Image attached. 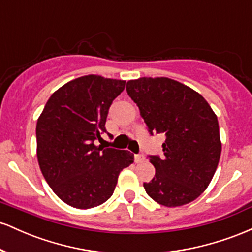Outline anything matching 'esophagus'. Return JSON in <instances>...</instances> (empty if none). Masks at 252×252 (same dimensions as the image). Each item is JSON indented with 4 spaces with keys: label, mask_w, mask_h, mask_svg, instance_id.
Masks as SVG:
<instances>
[{
    "label": "esophagus",
    "mask_w": 252,
    "mask_h": 252,
    "mask_svg": "<svg viewBox=\"0 0 252 252\" xmlns=\"http://www.w3.org/2000/svg\"><path fill=\"white\" fill-rule=\"evenodd\" d=\"M144 161V156L142 154H135V162L140 163Z\"/></svg>",
    "instance_id": "34e87169"
}]
</instances>
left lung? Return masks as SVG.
<instances>
[{
  "label": "left lung",
  "mask_w": 252,
  "mask_h": 252,
  "mask_svg": "<svg viewBox=\"0 0 252 252\" xmlns=\"http://www.w3.org/2000/svg\"><path fill=\"white\" fill-rule=\"evenodd\" d=\"M149 134H163V156L148 155L155 167L143 187L153 200L167 207L195 200L207 189L221 153L219 124L198 92L169 78H140L126 83Z\"/></svg>",
  "instance_id": "1"
}]
</instances>
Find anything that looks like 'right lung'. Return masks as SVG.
Listing matches in <instances>:
<instances>
[{"label": "right lung", "instance_id": "obj_1", "mask_svg": "<svg viewBox=\"0 0 252 252\" xmlns=\"http://www.w3.org/2000/svg\"><path fill=\"white\" fill-rule=\"evenodd\" d=\"M124 86V80L96 74L77 78L52 94L37 120L40 169L53 192L72 207L86 210L105 202L121 170L134 162L128 150L94 144L106 132L110 105Z\"/></svg>", "mask_w": 252, "mask_h": 252}]
</instances>
